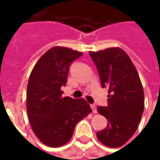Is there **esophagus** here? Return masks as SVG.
<instances>
[{
  "label": "esophagus",
  "mask_w": 160,
  "mask_h": 160,
  "mask_svg": "<svg viewBox=\"0 0 160 160\" xmlns=\"http://www.w3.org/2000/svg\"><path fill=\"white\" fill-rule=\"evenodd\" d=\"M90 107H91V109H92V112H93L94 114H97V112H98V111H97V108H96V106H95V105H91Z\"/></svg>",
  "instance_id": "34e87169"
}]
</instances>
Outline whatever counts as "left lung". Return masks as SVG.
Returning <instances> with one entry per match:
<instances>
[{
  "mask_svg": "<svg viewBox=\"0 0 160 160\" xmlns=\"http://www.w3.org/2000/svg\"><path fill=\"white\" fill-rule=\"evenodd\" d=\"M102 87L109 88L108 106L98 108L108 126L97 132L98 141L109 148L128 142L139 126L144 110V91L138 72L129 55L119 47L89 52Z\"/></svg>",
  "mask_w": 160,
  "mask_h": 160,
  "instance_id": "left-lung-1",
  "label": "left lung"
}]
</instances>
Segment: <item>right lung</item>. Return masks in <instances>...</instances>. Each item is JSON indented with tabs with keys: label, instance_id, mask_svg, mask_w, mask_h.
<instances>
[{
	"label": "right lung",
	"instance_id": "right-lung-1",
	"mask_svg": "<svg viewBox=\"0 0 160 160\" xmlns=\"http://www.w3.org/2000/svg\"><path fill=\"white\" fill-rule=\"evenodd\" d=\"M83 52L53 46L32 70L27 88V112L32 130L42 143L57 148L72 138L76 124L92 112L84 98L63 97L69 68Z\"/></svg>",
	"mask_w": 160,
	"mask_h": 160
}]
</instances>
